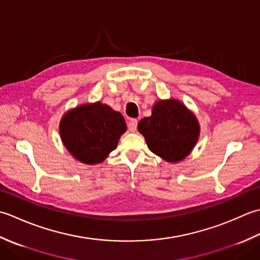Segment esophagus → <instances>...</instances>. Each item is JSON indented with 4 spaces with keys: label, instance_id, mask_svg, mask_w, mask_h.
<instances>
[{
    "label": "esophagus",
    "instance_id": "esophagus-1",
    "mask_svg": "<svg viewBox=\"0 0 260 260\" xmlns=\"http://www.w3.org/2000/svg\"><path fill=\"white\" fill-rule=\"evenodd\" d=\"M137 125H138V121H137L136 119H131V120L129 121V123H128V129H129V131L135 132V131L137 130Z\"/></svg>",
    "mask_w": 260,
    "mask_h": 260
}]
</instances>
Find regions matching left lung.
Returning a JSON list of instances; mask_svg holds the SVG:
<instances>
[{
    "instance_id": "8db88e82",
    "label": "left lung",
    "mask_w": 260,
    "mask_h": 260,
    "mask_svg": "<svg viewBox=\"0 0 260 260\" xmlns=\"http://www.w3.org/2000/svg\"><path fill=\"white\" fill-rule=\"evenodd\" d=\"M138 131L151 152L168 162H178L192 152L201 129L192 111L181 101L169 99L156 101L151 115L138 123Z\"/></svg>"
}]
</instances>
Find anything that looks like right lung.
Segmentation results:
<instances>
[{
  "mask_svg": "<svg viewBox=\"0 0 260 260\" xmlns=\"http://www.w3.org/2000/svg\"><path fill=\"white\" fill-rule=\"evenodd\" d=\"M125 130L123 115L101 102L71 109L59 122L63 146L75 159L86 165L107 159Z\"/></svg>",
  "mask_w": 260,
  "mask_h": 260,
  "instance_id": "1",
  "label": "right lung"
}]
</instances>
